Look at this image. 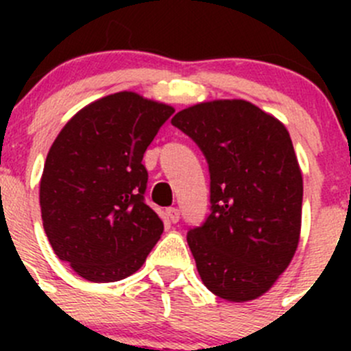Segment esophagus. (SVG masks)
Wrapping results in <instances>:
<instances>
[{
    "label": "esophagus",
    "instance_id": "esophagus-1",
    "mask_svg": "<svg viewBox=\"0 0 351 351\" xmlns=\"http://www.w3.org/2000/svg\"><path fill=\"white\" fill-rule=\"evenodd\" d=\"M166 214H168L169 221H171V222H178V219H180V210H178V208L169 207L168 210H166Z\"/></svg>",
    "mask_w": 351,
    "mask_h": 351
}]
</instances>
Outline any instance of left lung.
I'll use <instances>...</instances> for the list:
<instances>
[{
  "instance_id": "8db88e82",
  "label": "left lung",
  "mask_w": 351,
  "mask_h": 351,
  "mask_svg": "<svg viewBox=\"0 0 351 351\" xmlns=\"http://www.w3.org/2000/svg\"><path fill=\"white\" fill-rule=\"evenodd\" d=\"M171 123L210 171V215L186 236L204 285L229 302L274 287L299 246L302 171L287 127L246 100L183 108Z\"/></svg>"
}]
</instances>
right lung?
I'll list each match as a JSON object with an SVG mask.
<instances>
[{
    "label": "right lung",
    "mask_w": 351,
    "mask_h": 351,
    "mask_svg": "<svg viewBox=\"0 0 351 351\" xmlns=\"http://www.w3.org/2000/svg\"><path fill=\"white\" fill-rule=\"evenodd\" d=\"M175 112L136 91H119L74 113L49 149L40 178L44 231L59 260L84 280L136 274L162 234L144 202L147 146Z\"/></svg>",
    "instance_id": "right-lung-1"
}]
</instances>
